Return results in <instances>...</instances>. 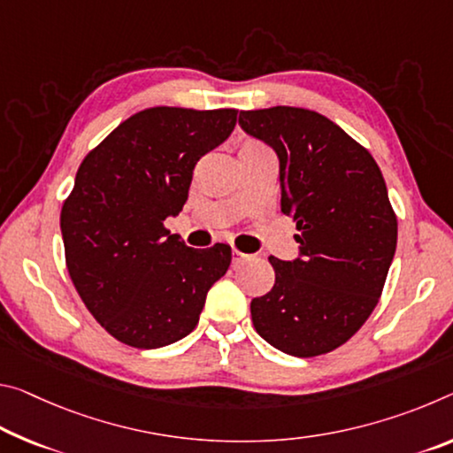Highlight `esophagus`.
<instances>
[{
	"mask_svg": "<svg viewBox=\"0 0 453 453\" xmlns=\"http://www.w3.org/2000/svg\"><path fill=\"white\" fill-rule=\"evenodd\" d=\"M248 254H243V252H240V250H234V252H232V262L235 264V265H238V264H242V262H246L248 260Z\"/></svg>",
	"mask_w": 453,
	"mask_h": 453,
	"instance_id": "34e87169",
	"label": "esophagus"
}]
</instances>
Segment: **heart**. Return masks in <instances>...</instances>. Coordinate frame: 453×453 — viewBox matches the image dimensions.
Instances as JSON below:
<instances>
[{
	"instance_id": "1",
	"label": "heart",
	"mask_w": 453,
	"mask_h": 453,
	"mask_svg": "<svg viewBox=\"0 0 453 453\" xmlns=\"http://www.w3.org/2000/svg\"><path fill=\"white\" fill-rule=\"evenodd\" d=\"M243 147H262L260 145V142H256V141H246V142H243V145H242V149Z\"/></svg>"
}]
</instances>
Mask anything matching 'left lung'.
Instances as JSON below:
<instances>
[{
	"label": "left lung",
	"instance_id": "8db88e82",
	"mask_svg": "<svg viewBox=\"0 0 453 453\" xmlns=\"http://www.w3.org/2000/svg\"><path fill=\"white\" fill-rule=\"evenodd\" d=\"M240 127L276 150L280 207L300 243L296 260L270 257L276 282L250 304L254 328L286 355L330 353L371 317L395 256L397 218L381 169L314 111H242Z\"/></svg>",
	"mask_w": 453,
	"mask_h": 453
}]
</instances>
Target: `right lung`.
<instances>
[{
	"mask_svg": "<svg viewBox=\"0 0 453 453\" xmlns=\"http://www.w3.org/2000/svg\"><path fill=\"white\" fill-rule=\"evenodd\" d=\"M235 109L155 106L92 149L64 201L68 274L100 326L134 349H159L197 326L232 248L185 246L163 221L188 201L193 169L235 127Z\"/></svg>",
	"mask_w": 453,
	"mask_h": 453,
	"instance_id": "right-lung-1",
	"label": "right lung"
}]
</instances>
